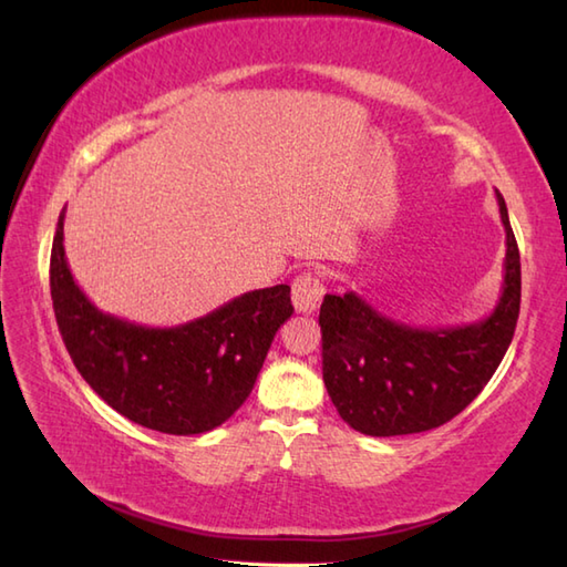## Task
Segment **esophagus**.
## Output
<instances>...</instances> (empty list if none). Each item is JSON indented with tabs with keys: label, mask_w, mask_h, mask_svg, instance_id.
<instances>
[{
	"label": "esophagus",
	"mask_w": 567,
	"mask_h": 567,
	"mask_svg": "<svg viewBox=\"0 0 567 567\" xmlns=\"http://www.w3.org/2000/svg\"><path fill=\"white\" fill-rule=\"evenodd\" d=\"M323 297V282L319 272H302L292 282V305L299 315H315Z\"/></svg>",
	"instance_id": "1"
}]
</instances>
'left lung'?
Instances as JSON below:
<instances>
[{
    "label": "left lung",
    "mask_w": 567,
    "mask_h": 567,
    "mask_svg": "<svg viewBox=\"0 0 567 567\" xmlns=\"http://www.w3.org/2000/svg\"><path fill=\"white\" fill-rule=\"evenodd\" d=\"M497 204L507 256L499 302L487 319L455 329H414L380 315L353 290L323 297V384L351 429L365 436L436 429L461 414L495 375L522 305L519 246L499 192Z\"/></svg>",
    "instance_id": "obj_1"
}]
</instances>
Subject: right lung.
Segmentation results:
<instances>
[{
    "mask_svg": "<svg viewBox=\"0 0 567 567\" xmlns=\"http://www.w3.org/2000/svg\"><path fill=\"white\" fill-rule=\"evenodd\" d=\"M63 221L65 209L51 250V297L80 375L146 429L192 436L221 426L248 400L277 329L292 317L290 287L246 292L173 329L138 327L84 297L68 268Z\"/></svg>",
    "mask_w": 567,
    "mask_h": 567,
    "instance_id": "add662e5",
    "label": "right lung"
}]
</instances>
